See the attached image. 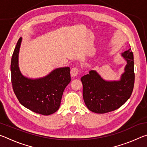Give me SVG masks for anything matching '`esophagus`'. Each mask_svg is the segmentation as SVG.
Returning a JSON list of instances; mask_svg holds the SVG:
<instances>
[{
  "instance_id": "obj_1",
  "label": "esophagus",
  "mask_w": 147,
  "mask_h": 147,
  "mask_svg": "<svg viewBox=\"0 0 147 147\" xmlns=\"http://www.w3.org/2000/svg\"><path fill=\"white\" fill-rule=\"evenodd\" d=\"M78 72H79L78 67H74L72 68L71 70V76H73V77L76 76L77 74H78Z\"/></svg>"
}]
</instances>
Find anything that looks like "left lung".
Listing matches in <instances>:
<instances>
[{"mask_svg": "<svg viewBox=\"0 0 147 147\" xmlns=\"http://www.w3.org/2000/svg\"><path fill=\"white\" fill-rule=\"evenodd\" d=\"M122 56L127 64L120 81L104 80L95 71H90L81 78L84 102L93 112L105 113L114 111L130 97L135 81L134 54L130 49Z\"/></svg>", "mask_w": 147, "mask_h": 147, "instance_id": "8db88e82", "label": "left lung"}]
</instances>
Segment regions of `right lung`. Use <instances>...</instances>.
Listing matches in <instances>:
<instances>
[{"mask_svg":"<svg viewBox=\"0 0 147 147\" xmlns=\"http://www.w3.org/2000/svg\"><path fill=\"white\" fill-rule=\"evenodd\" d=\"M22 39L14 49L11 61V78L15 94L22 105L35 113L49 115L59 108L65 88L70 83V68L54 70L44 78L32 80L22 75L18 56Z\"/></svg>","mask_w":147,"mask_h":147,"instance_id":"obj_1","label":"right lung"}]
</instances>
